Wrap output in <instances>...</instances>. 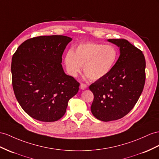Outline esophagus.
Returning <instances> with one entry per match:
<instances>
[{
    "label": "esophagus",
    "mask_w": 159,
    "mask_h": 159,
    "mask_svg": "<svg viewBox=\"0 0 159 159\" xmlns=\"http://www.w3.org/2000/svg\"><path fill=\"white\" fill-rule=\"evenodd\" d=\"M80 89H82V90H84V89H87L88 86L86 84H84V83H81L80 84Z\"/></svg>",
    "instance_id": "obj_1"
}]
</instances>
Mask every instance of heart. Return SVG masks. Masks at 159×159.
<instances>
[{"instance_id": "1", "label": "heart", "mask_w": 159, "mask_h": 159, "mask_svg": "<svg viewBox=\"0 0 159 159\" xmlns=\"http://www.w3.org/2000/svg\"><path fill=\"white\" fill-rule=\"evenodd\" d=\"M117 59L116 48L109 45L95 43L80 44L74 52L65 56V65L69 74L76 76L83 66V72L93 80H99L111 70Z\"/></svg>"}]
</instances>
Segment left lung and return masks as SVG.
Masks as SVG:
<instances>
[{"label":"left lung","mask_w":159,"mask_h":159,"mask_svg":"<svg viewBox=\"0 0 159 159\" xmlns=\"http://www.w3.org/2000/svg\"><path fill=\"white\" fill-rule=\"evenodd\" d=\"M120 48V55L111 70L92 83L94 95L91 109L97 119H121L132 110L143 91L146 61L142 52L125 39H109Z\"/></svg>","instance_id":"obj_1"}]
</instances>
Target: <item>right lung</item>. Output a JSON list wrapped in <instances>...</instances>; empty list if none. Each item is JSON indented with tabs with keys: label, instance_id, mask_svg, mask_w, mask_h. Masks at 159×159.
Masks as SVG:
<instances>
[{
	"label": "right lung",
	"instance_id": "1",
	"mask_svg": "<svg viewBox=\"0 0 159 159\" xmlns=\"http://www.w3.org/2000/svg\"><path fill=\"white\" fill-rule=\"evenodd\" d=\"M72 38L39 36L27 39L12 58V84L22 109L35 120L56 121L66 113L68 102L80 83L64 73L63 52Z\"/></svg>",
	"mask_w": 159,
	"mask_h": 159
}]
</instances>
